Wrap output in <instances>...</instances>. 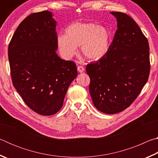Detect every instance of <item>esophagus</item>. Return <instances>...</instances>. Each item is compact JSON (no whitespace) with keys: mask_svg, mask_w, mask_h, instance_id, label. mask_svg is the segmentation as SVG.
<instances>
[{"mask_svg":"<svg viewBox=\"0 0 158 158\" xmlns=\"http://www.w3.org/2000/svg\"><path fill=\"white\" fill-rule=\"evenodd\" d=\"M84 69H85V68L83 66H80L79 65V66L77 67V70H78L79 73H83V72L84 71Z\"/></svg>","mask_w":158,"mask_h":158,"instance_id":"1","label":"esophagus"}]
</instances>
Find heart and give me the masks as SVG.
<instances>
[{"mask_svg":"<svg viewBox=\"0 0 158 158\" xmlns=\"http://www.w3.org/2000/svg\"><path fill=\"white\" fill-rule=\"evenodd\" d=\"M57 44L66 58L76 54L77 47H81L83 56L90 60L102 58L110 46V33L103 26L93 23L77 22L65 29V35L57 37Z\"/></svg>","mask_w":158,"mask_h":158,"instance_id":"b5f03b06","label":"heart"}]
</instances>
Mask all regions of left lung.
I'll use <instances>...</instances> for the list:
<instances>
[{
  "mask_svg": "<svg viewBox=\"0 0 158 158\" xmlns=\"http://www.w3.org/2000/svg\"><path fill=\"white\" fill-rule=\"evenodd\" d=\"M117 30L107 53L86 65L93 105L103 113L114 114L132 104L148 81L149 45L140 28L130 16L111 12Z\"/></svg>",
  "mask_w": 158,
  "mask_h": 158,
  "instance_id": "1",
  "label": "left lung"
}]
</instances>
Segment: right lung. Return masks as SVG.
<instances>
[{
    "mask_svg": "<svg viewBox=\"0 0 158 158\" xmlns=\"http://www.w3.org/2000/svg\"><path fill=\"white\" fill-rule=\"evenodd\" d=\"M56 27L51 12L33 13L19 25L8 47L13 85L28 107L43 116L60 110L77 76L76 64L56 52Z\"/></svg>",
    "mask_w": 158,
    "mask_h": 158,
    "instance_id": "1",
    "label": "right lung"
}]
</instances>
